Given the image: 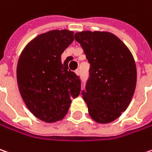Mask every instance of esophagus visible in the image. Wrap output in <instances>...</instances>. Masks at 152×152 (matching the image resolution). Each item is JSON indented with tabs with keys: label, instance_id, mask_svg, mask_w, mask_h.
<instances>
[{
	"label": "esophagus",
	"instance_id": "obj_1",
	"mask_svg": "<svg viewBox=\"0 0 152 152\" xmlns=\"http://www.w3.org/2000/svg\"><path fill=\"white\" fill-rule=\"evenodd\" d=\"M75 73H76L77 76H80V75H81V70L78 69H76V71H75Z\"/></svg>",
	"mask_w": 152,
	"mask_h": 152
}]
</instances>
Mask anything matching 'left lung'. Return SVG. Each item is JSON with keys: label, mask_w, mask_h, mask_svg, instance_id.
Masks as SVG:
<instances>
[{"label": "left lung", "mask_w": 152, "mask_h": 152, "mask_svg": "<svg viewBox=\"0 0 152 152\" xmlns=\"http://www.w3.org/2000/svg\"><path fill=\"white\" fill-rule=\"evenodd\" d=\"M75 39L90 64L82 91L89 115L97 123H110L127 108L134 94L137 69L133 57L118 37L107 31H80Z\"/></svg>", "instance_id": "obj_1"}]
</instances>
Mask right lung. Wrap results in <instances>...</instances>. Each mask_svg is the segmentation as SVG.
Segmentation results:
<instances>
[{
    "label": "right lung",
    "instance_id": "obj_1",
    "mask_svg": "<svg viewBox=\"0 0 152 152\" xmlns=\"http://www.w3.org/2000/svg\"><path fill=\"white\" fill-rule=\"evenodd\" d=\"M73 31L52 30L33 39L25 47L17 65V82L28 109L41 121L62 120L71 99L81 92V79L69 69L61 55L73 42Z\"/></svg>",
    "mask_w": 152,
    "mask_h": 152
}]
</instances>
